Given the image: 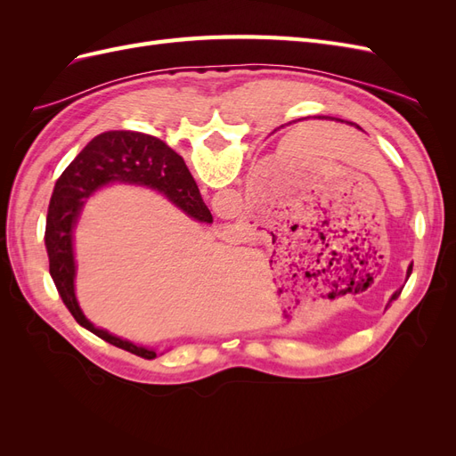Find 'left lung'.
Here are the masks:
<instances>
[{
	"mask_svg": "<svg viewBox=\"0 0 456 456\" xmlns=\"http://www.w3.org/2000/svg\"><path fill=\"white\" fill-rule=\"evenodd\" d=\"M357 129H360V127H357ZM399 293H402V291H395V293L392 295V298H397V295H399Z\"/></svg>",
	"mask_w": 456,
	"mask_h": 456,
	"instance_id": "obj_1",
	"label": "left lung"
}]
</instances>
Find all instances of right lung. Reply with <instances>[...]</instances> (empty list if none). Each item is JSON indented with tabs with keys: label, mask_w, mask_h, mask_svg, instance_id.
<instances>
[{
	"label": "right lung",
	"mask_w": 456,
	"mask_h": 456,
	"mask_svg": "<svg viewBox=\"0 0 456 456\" xmlns=\"http://www.w3.org/2000/svg\"><path fill=\"white\" fill-rule=\"evenodd\" d=\"M112 183L156 190L188 216L205 224L213 223V215L203 203L198 184L184 159L163 141L144 133L108 131L94 136L54 184L47 211L45 247L51 278L57 285L62 302L74 320L96 337L121 350L141 355L144 360H154L158 357L156 350L136 346L129 340L94 327L81 312L76 298L74 228L86 201L96 190Z\"/></svg>",
	"instance_id": "obj_1"
}]
</instances>
